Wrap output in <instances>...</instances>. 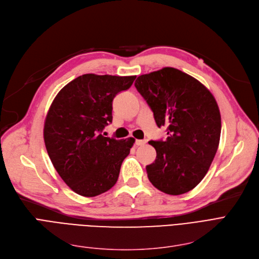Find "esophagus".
<instances>
[{"label": "esophagus", "instance_id": "obj_1", "mask_svg": "<svg viewBox=\"0 0 259 259\" xmlns=\"http://www.w3.org/2000/svg\"><path fill=\"white\" fill-rule=\"evenodd\" d=\"M145 140H136V142H135V144H136L137 146H140V145H143L145 144Z\"/></svg>", "mask_w": 259, "mask_h": 259}]
</instances>
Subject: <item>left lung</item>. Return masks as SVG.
<instances>
[{
	"instance_id": "8db88e82",
	"label": "left lung",
	"mask_w": 259,
	"mask_h": 259,
	"mask_svg": "<svg viewBox=\"0 0 259 259\" xmlns=\"http://www.w3.org/2000/svg\"><path fill=\"white\" fill-rule=\"evenodd\" d=\"M154 113L158 127L166 125V140H151L157 156L146 165L153 186L168 195L193 190L216 155L221 118L214 96L188 73L164 67L135 82Z\"/></svg>"
}]
</instances>
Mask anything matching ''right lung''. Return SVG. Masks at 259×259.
Masks as SVG:
<instances>
[{"instance_id":"obj_1","label":"right lung","mask_w":259,"mask_h":259,"mask_svg":"<svg viewBox=\"0 0 259 259\" xmlns=\"http://www.w3.org/2000/svg\"><path fill=\"white\" fill-rule=\"evenodd\" d=\"M136 76L86 73L72 80L54 99L44 123V142L60 177L79 195L95 197L112 189L135 142L104 137L113 120V100Z\"/></svg>"}]
</instances>
